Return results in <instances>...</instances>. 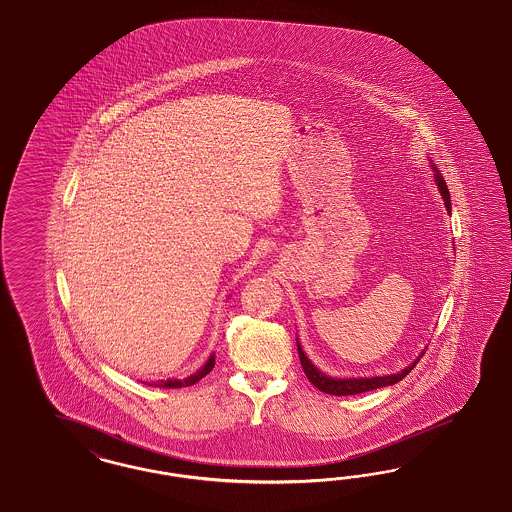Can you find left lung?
<instances>
[{
	"label": "left lung",
	"instance_id": "left-lung-1",
	"mask_svg": "<svg viewBox=\"0 0 512 512\" xmlns=\"http://www.w3.org/2000/svg\"><path fill=\"white\" fill-rule=\"evenodd\" d=\"M428 161H430V167H432V171H434V184L437 186V189H439L443 204H445V208H447V212L450 214V212H452V204H450V193L449 189H447V184H445L441 172L437 171V167L432 163V159H428ZM296 347H298V357H300L302 370L306 373V377L310 379L311 385L319 388V390L325 392V394H332V396H351V394H360V392H368V390H375V388L396 385L398 381H402L403 377L417 366L420 357L424 355V351H422L419 357L415 358L407 368H403L402 372L390 373V375H373V377H332V375H328V373L321 372V370L311 362L310 357H308L306 351H304V347L300 345L298 338H296Z\"/></svg>",
	"mask_w": 512,
	"mask_h": 512
}]
</instances>
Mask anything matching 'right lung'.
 I'll use <instances>...</instances> for the list:
<instances>
[{"mask_svg": "<svg viewBox=\"0 0 512 512\" xmlns=\"http://www.w3.org/2000/svg\"><path fill=\"white\" fill-rule=\"evenodd\" d=\"M214 364H216V355L212 353L208 360L204 362V366H202L201 370H197L195 373H191V375H187L184 379H176V377H169V379H159V381H152V383H148V387H157V388H182V387H191V385H195V383H199L204 375H208V373L212 372V368H214Z\"/></svg>", "mask_w": 512, "mask_h": 512, "instance_id": "obj_1", "label": "right lung"}]
</instances>
